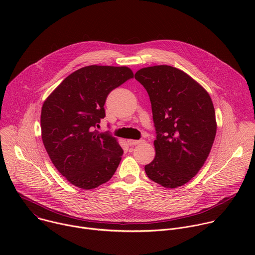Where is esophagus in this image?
<instances>
[{
	"instance_id": "esophagus-1",
	"label": "esophagus",
	"mask_w": 255,
	"mask_h": 255,
	"mask_svg": "<svg viewBox=\"0 0 255 255\" xmlns=\"http://www.w3.org/2000/svg\"><path fill=\"white\" fill-rule=\"evenodd\" d=\"M144 140H142V139H140V140H134V139H129L128 140V144L129 145H131V146H133V145H137V144H140V143H142Z\"/></svg>"
}]
</instances>
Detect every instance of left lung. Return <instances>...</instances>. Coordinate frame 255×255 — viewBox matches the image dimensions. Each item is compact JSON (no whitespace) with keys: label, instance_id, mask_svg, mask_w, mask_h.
<instances>
[{"label":"left lung","instance_id":"1","mask_svg":"<svg viewBox=\"0 0 255 255\" xmlns=\"http://www.w3.org/2000/svg\"><path fill=\"white\" fill-rule=\"evenodd\" d=\"M135 79L148 93L156 131L155 157L145 172L164 188L183 186L199 172L214 143L211 97L186 72L169 65L141 68Z\"/></svg>","mask_w":255,"mask_h":255}]
</instances>
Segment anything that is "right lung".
Returning <instances> with one entry per match:
<instances>
[{"label": "right lung", "instance_id": "right-lung-1", "mask_svg": "<svg viewBox=\"0 0 255 255\" xmlns=\"http://www.w3.org/2000/svg\"><path fill=\"white\" fill-rule=\"evenodd\" d=\"M133 76L127 66H85L65 78L43 103L44 147L57 170L74 186L92 190L115 173L123 149L115 137L96 127L106 116L108 95Z\"/></svg>", "mask_w": 255, "mask_h": 255}]
</instances>
